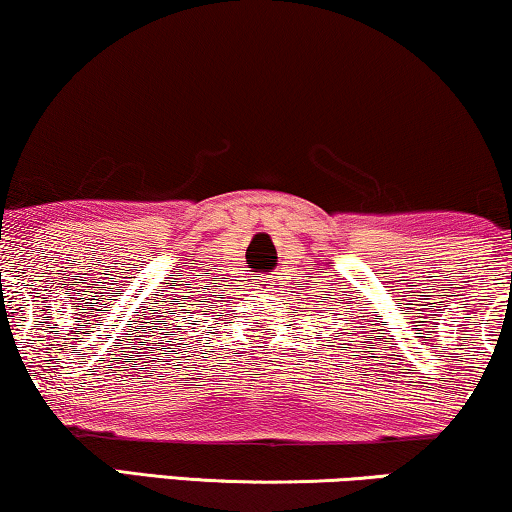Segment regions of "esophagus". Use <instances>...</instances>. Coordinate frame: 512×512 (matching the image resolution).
<instances>
[{
	"mask_svg": "<svg viewBox=\"0 0 512 512\" xmlns=\"http://www.w3.org/2000/svg\"><path fill=\"white\" fill-rule=\"evenodd\" d=\"M263 284H268V279H265V277H263Z\"/></svg>",
	"mask_w": 512,
	"mask_h": 512,
	"instance_id": "1",
	"label": "esophagus"
}]
</instances>
